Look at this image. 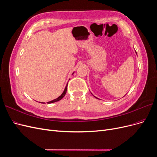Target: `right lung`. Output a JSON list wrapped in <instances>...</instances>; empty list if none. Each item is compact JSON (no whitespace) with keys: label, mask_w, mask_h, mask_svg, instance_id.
<instances>
[{"label":"right lung","mask_w":157,"mask_h":157,"mask_svg":"<svg viewBox=\"0 0 157 157\" xmlns=\"http://www.w3.org/2000/svg\"><path fill=\"white\" fill-rule=\"evenodd\" d=\"M67 86H66V87H65V90H64L63 92L62 93V94H61L60 96H59L58 98H56V99H54V100L48 101V102H47V103H54V102H56V101H58L61 100V99H62V98L65 96V95L66 92H67Z\"/></svg>","instance_id":"obj_1"}]
</instances>
